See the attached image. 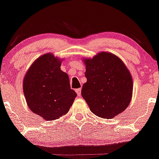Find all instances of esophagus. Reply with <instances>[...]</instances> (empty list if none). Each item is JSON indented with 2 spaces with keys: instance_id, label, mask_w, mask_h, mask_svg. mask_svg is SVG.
<instances>
[{
  "instance_id": "1",
  "label": "esophagus",
  "mask_w": 159,
  "mask_h": 159,
  "mask_svg": "<svg viewBox=\"0 0 159 159\" xmlns=\"http://www.w3.org/2000/svg\"><path fill=\"white\" fill-rule=\"evenodd\" d=\"M75 92H76V93H77L78 96H81V88L76 89Z\"/></svg>"
}]
</instances>
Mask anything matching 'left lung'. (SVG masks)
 Here are the masks:
<instances>
[{"mask_svg":"<svg viewBox=\"0 0 159 159\" xmlns=\"http://www.w3.org/2000/svg\"><path fill=\"white\" fill-rule=\"evenodd\" d=\"M85 77L81 96L90 111L105 119L114 117L126 109L132 96L133 81L129 69L118 57L101 52L85 59Z\"/></svg>","mask_w":159,"mask_h":159,"instance_id":"1","label":"left lung"}]
</instances>
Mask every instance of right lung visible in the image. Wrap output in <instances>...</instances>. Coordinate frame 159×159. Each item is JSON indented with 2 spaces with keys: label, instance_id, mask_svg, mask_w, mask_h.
I'll return each mask as SVG.
<instances>
[{
  "label": "right lung",
  "instance_id": "right-lung-1",
  "mask_svg": "<svg viewBox=\"0 0 159 159\" xmlns=\"http://www.w3.org/2000/svg\"><path fill=\"white\" fill-rule=\"evenodd\" d=\"M61 65L52 54H44L33 63L24 78L23 90L29 108L46 120L67 114L77 96Z\"/></svg>",
  "mask_w": 159,
  "mask_h": 159
}]
</instances>
